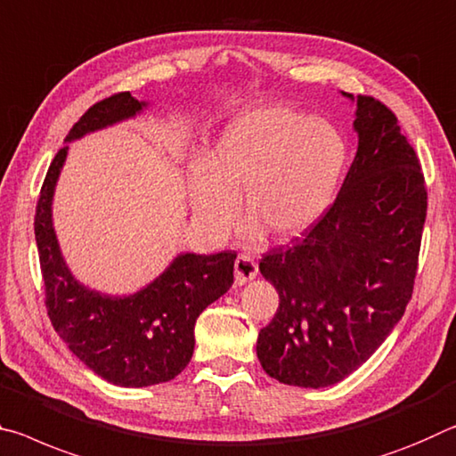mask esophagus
Returning <instances> with one entry per match:
<instances>
[{
	"instance_id": "34e87169",
	"label": "esophagus",
	"mask_w": 456,
	"mask_h": 456,
	"mask_svg": "<svg viewBox=\"0 0 456 456\" xmlns=\"http://www.w3.org/2000/svg\"><path fill=\"white\" fill-rule=\"evenodd\" d=\"M258 274V266L250 256L240 255L234 263V281L236 285H246V282L252 281Z\"/></svg>"
}]
</instances>
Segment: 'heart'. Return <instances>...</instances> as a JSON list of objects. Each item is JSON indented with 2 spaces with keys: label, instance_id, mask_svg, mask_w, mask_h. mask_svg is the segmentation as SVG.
Here are the masks:
<instances>
[{
  "label": "heart",
  "instance_id": "1",
  "mask_svg": "<svg viewBox=\"0 0 456 456\" xmlns=\"http://www.w3.org/2000/svg\"><path fill=\"white\" fill-rule=\"evenodd\" d=\"M347 167V141L331 121L287 104L242 109L224 125L204 161L190 169V201L216 236L232 232L244 210L279 240L315 228Z\"/></svg>",
  "mask_w": 456,
  "mask_h": 456
}]
</instances>
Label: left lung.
<instances>
[{
    "label": "left lung",
    "mask_w": 456,
    "mask_h": 456,
    "mask_svg": "<svg viewBox=\"0 0 456 456\" xmlns=\"http://www.w3.org/2000/svg\"><path fill=\"white\" fill-rule=\"evenodd\" d=\"M341 94L355 104L357 133L346 182L305 240L258 266L279 293L258 362L281 384L313 390L347 378L398 325L427 220L424 175L398 118L371 96Z\"/></svg>",
    "instance_id": "obj_1"
}]
</instances>
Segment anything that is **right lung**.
<instances>
[{
  "label": "right lung",
  "instance_id": "obj_1",
  "mask_svg": "<svg viewBox=\"0 0 456 456\" xmlns=\"http://www.w3.org/2000/svg\"><path fill=\"white\" fill-rule=\"evenodd\" d=\"M149 109L131 93L93 104L64 139L44 179L36 206L46 307L52 325L70 352L107 382L145 387L174 379L190 363L196 319L234 282L232 250L218 255L179 252L159 277L129 295H109L74 277L60 250L52 218L56 183L69 158V143L129 121Z\"/></svg>",
  "mask_w": 456,
  "mask_h": 456
}]
</instances>
